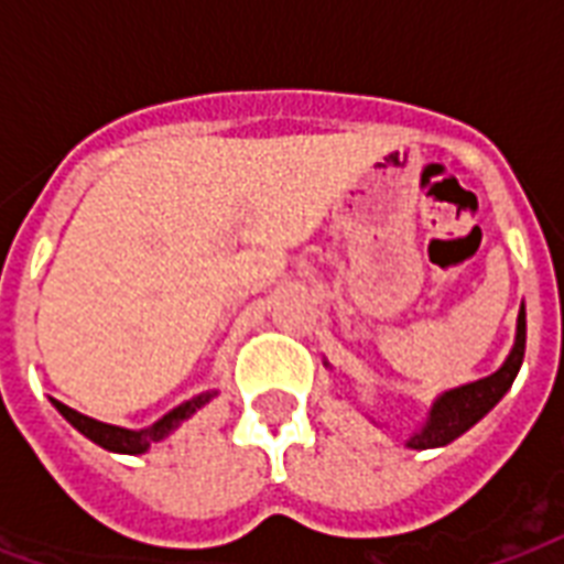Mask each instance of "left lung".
I'll use <instances>...</instances> for the list:
<instances>
[{"label":"left lung","mask_w":564,"mask_h":564,"mask_svg":"<svg viewBox=\"0 0 564 564\" xmlns=\"http://www.w3.org/2000/svg\"><path fill=\"white\" fill-rule=\"evenodd\" d=\"M524 348L527 313L524 304H521L516 327V345H512L507 362H503L495 375L438 394L436 401H433V406H430V415L427 421H424V427L415 430V433L406 438V447H412V451H427V447L451 445L454 438L463 436L465 430H471L474 424H477V421H480L482 415L509 392V386H512L518 369H521V362H524Z\"/></svg>","instance_id":"8db88e82"}]
</instances>
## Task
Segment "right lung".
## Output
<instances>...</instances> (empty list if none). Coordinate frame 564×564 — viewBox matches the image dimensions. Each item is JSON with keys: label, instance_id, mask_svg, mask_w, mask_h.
I'll use <instances>...</instances> for the list:
<instances>
[{"label": "right lung", "instance_id": "obj_1", "mask_svg": "<svg viewBox=\"0 0 564 564\" xmlns=\"http://www.w3.org/2000/svg\"><path fill=\"white\" fill-rule=\"evenodd\" d=\"M213 394L216 392L195 394L193 401H184L181 406L166 412L161 421H154L152 427H145V430H126V427H117V424H105V421H96L90 419V415L75 412L73 406H66V403L55 401V398H52V403H55V410L61 412V415H64V419L69 421L78 433H82V436H87L90 442L105 447V451H113V454H145L154 442H161V438L170 436L181 421H187L195 410H202Z\"/></svg>", "mask_w": 564, "mask_h": 564}]
</instances>
